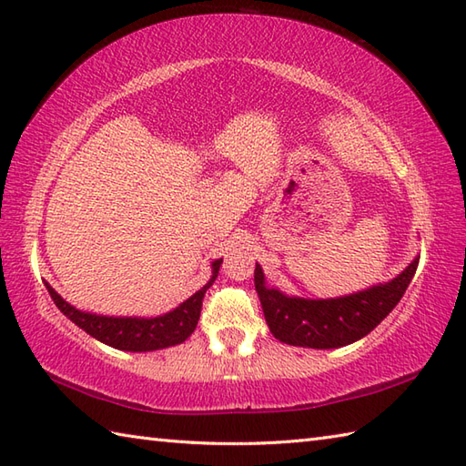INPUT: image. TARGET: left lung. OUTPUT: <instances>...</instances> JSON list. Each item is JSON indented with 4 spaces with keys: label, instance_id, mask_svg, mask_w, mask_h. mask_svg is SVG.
<instances>
[{
    "label": "left lung",
    "instance_id": "obj_1",
    "mask_svg": "<svg viewBox=\"0 0 466 466\" xmlns=\"http://www.w3.org/2000/svg\"><path fill=\"white\" fill-rule=\"evenodd\" d=\"M419 266V256L397 279L339 299H300L266 284L256 264L254 286L260 296L266 324L274 339L302 349H340L374 330L407 292Z\"/></svg>",
    "mask_w": 466,
    "mask_h": 466
}]
</instances>
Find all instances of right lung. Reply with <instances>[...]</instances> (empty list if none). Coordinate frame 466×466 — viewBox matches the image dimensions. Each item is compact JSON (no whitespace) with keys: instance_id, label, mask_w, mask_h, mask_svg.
<instances>
[{"instance_id":"add662e5","label":"right lung","mask_w":466,"mask_h":466,"mask_svg":"<svg viewBox=\"0 0 466 466\" xmlns=\"http://www.w3.org/2000/svg\"><path fill=\"white\" fill-rule=\"evenodd\" d=\"M220 264L222 258H218L210 264V280H208L196 294H192L190 299L177 304L174 310L160 316H150V319H144V316H106L86 312L66 302L47 282L46 289L57 309L76 326H80L82 330L94 336L96 340H100L117 350L152 352L167 349V346L182 344L187 336L196 330V324L202 310V299L206 290L210 289L212 282L218 279Z\"/></svg>"}]
</instances>
